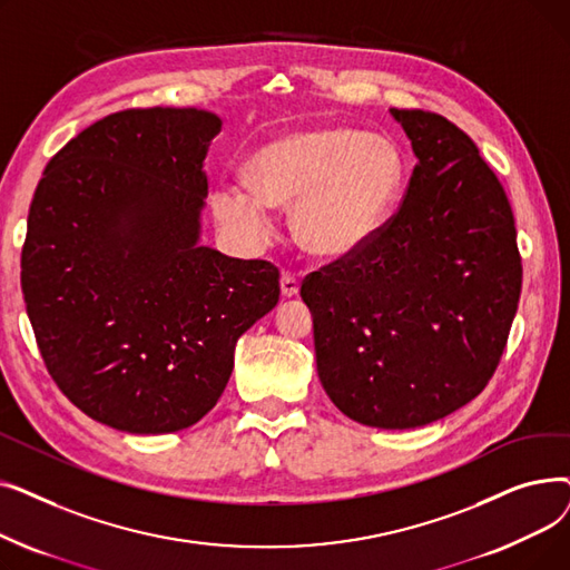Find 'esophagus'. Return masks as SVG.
Segmentation results:
<instances>
[{"label": "esophagus", "instance_id": "34e87169", "mask_svg": "<svg viewBox=\"0 0 570 570\" xmlns=\"http://www.w3.org/2000/svg\"><path fill=\"white\" fill-rule=\"evenodd\" d=\"M279 286H282V295H284V297H293V295L301 293V282H297V279H295L293 275H288V273L282 275Z\"/></svg>", "mask_w": 570, "mask_h": 570}]
</instances>
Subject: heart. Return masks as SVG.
Wrapping results in <instances>:
<instances>
[{"label": "heart", "mask_w": 570, "mask_h": 570, "mask_svg": "<svg viewBox=\"0 0 570 570\" xmlns=\"http://www.w3.org/2000/svg\"><path fill=\"white\" fill-rule=\"evenodd\" d=\"M400 149L346 127L288 131L261 145L249 179H222L213 213L239 245L258 247L273 233V207L291 209V233L305 254L342 261L381 230L402 187Z\"/></svg>", "instance_id": "1"}]
</instances>
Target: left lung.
Instances as JSON below:
<instances>
[{"mask_svg": "<svg viewBox=\"0 0 570 570\" xmlns=\"http://www.w3.org/2000/svg\"><path fill=\"white\" fill-rule=\"evenodd\" d=\"M391 115L417 164L370 243L305 277L323 391L351 421L430 425L483 393L522 288L511 203L475 142L428 110Z\"/></svg>", "mask_w": 570, "mask_h": 570, "instance_id": "1", "label": "left lung"}]
</instances>
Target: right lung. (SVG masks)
I'll list each match as a JSON object with an SVG mask.
<instances>
[{
    "instance_id": "1",
    "label": "right lung",
    "mask_w": 570,
    "mask_h": 570,
    "mask_svg": "<svg viewBox=\"0 0 570 570\" xmlns=\"http://www.w3.org/2000/svg\"><path fill=\"white\" fill-rule=\"evenodd\" d=\"M198 108L112 112L50 159L27 217L20 284L43 363L95 421L191 428L217 404L239 335L279 303V269L198 245Z\"/></svg>"
}]
</instances>
